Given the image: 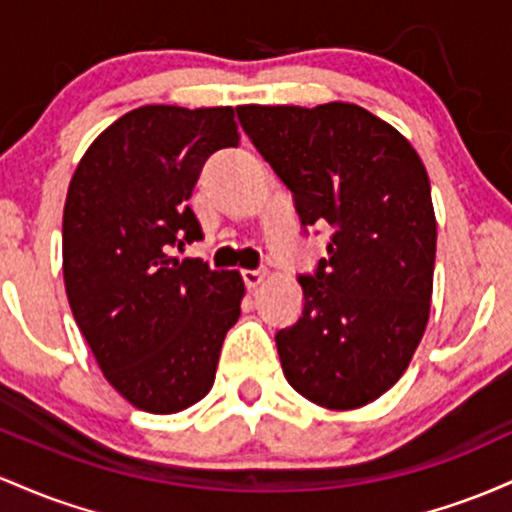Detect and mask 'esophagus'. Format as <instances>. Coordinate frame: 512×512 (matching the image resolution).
<instances>
[{"label": "esophagus", "instance_id": "esophagus-1", "mask_svg": "<svg viewBox=\"0 0 512 512\" xmlns=\"http://www.w3.org/2000/svg\"><path fill=\"white\" fill-rule=\"evenodd\" d=\"M263 278H266V273H263L261 268H254V271L244 268V271H241V280H244V285L249 287V290H254V287L261 285Z\"/></svg>", "mask_w": 512, "mask_h": 512}]
</instances>
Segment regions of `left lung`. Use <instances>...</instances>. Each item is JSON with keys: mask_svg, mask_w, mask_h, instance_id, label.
I'll return each instance as SVG.
<instances>
[{"mask_svg": "<svg viewBox=\"0 0 512 512\" xmlns=\"http://www.w3.org/2000/svg\"><path fill=\"white\" fill-rule=\"evenodd\" d=\"M237 118L304 232L333 229L326 258L297 275L302 314L275 333L287 382L326 409L370 404L404 375L428 324L438 225L426 166L355 103L239 106Z\"/></svg>", "mask_w": 512, "mask_h": 512, "instance_id": "1", "label": "left lung"}]
</instances>
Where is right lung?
Here are the masks:
<instances>
[{
    "label": "right lung",
    "instance_id": "add662e5",
    "mask_svg": "<svg viewBox=\"0 0 512 512\" xmlns=\"http://www.w3.org/2000/svg\"><path fill=\"white\" fill-rule=\"evenodd\" d=\"M237 145L232 106H142L96 137L70 181L67 300L106 380L142 411L203 399L241 314L237 271L171 256L203 239L188 198L205 162Z\"/></svg>",
    "mask_w": 512,
    "mask_h": 512
}]
</instances>
